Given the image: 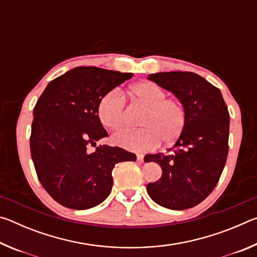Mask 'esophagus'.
<instances>
[{
  "label": "esophagus",
  "instance_id": "1",
  "mask_svg": "<svg viewBox=\"0 0 257 257\" xmlns=\"http://www.w3.org/2000/svg\"><path fill=\"white\" fill-rule=\"evenodd\" d=\"M137 161L138 162H144V155L143 154H137Z\"/></svg>",
  "mask_w": 257,
  "mask_h": 257
}]
</instances>
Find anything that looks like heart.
I'll list each match as a JSON object with an SVG mask.
<instances>
[{
	"label": "heart",
	"mask_w": 257,
	"mask_h": 257,
	"mask_svg": "<svg viewBox=\"0 0 257 257\" xmlns=\"http://www.w3.org/2000/svg\"><path fill=\"white\" fill-rule=\"evenodd\" d=\"M130 94L146 108L143 116V129L121 128L112 135L113 142L124 150L144 152L160 145L172 144L186 128L187 113L182 104L175 98H165L167 94L160 86L143 81L130 87ZM98 119L104 127L115 129L125 120L124 101L119 92L104 94L97 105Z\"/></svg>",
	"instance_id": "1"
}]
</instances>
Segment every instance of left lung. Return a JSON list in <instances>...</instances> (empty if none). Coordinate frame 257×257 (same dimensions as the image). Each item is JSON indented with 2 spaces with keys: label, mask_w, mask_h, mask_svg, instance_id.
<instances>
[{
  "label": "left lung",
  "mask_w": 257,
  "mask_h": 257,
  "mask_svg": "<svg viewBox=\"0 0 257 257\" xmlns=\"http://www.w3.org/2000/svg\"><path fill=\"white\" fill-rule=\"evenodd\" d=\"M147 79L171 92L184 105L186 128L171 155L147 154L158 163L162 177L146 189L153 201L170 210H187L204 201L214 189L228 155L229 112L220 89L194 72L170 71Z\"/></svg>",
  "instance_id": "1"
}]
</instances>
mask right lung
Returning <instances> with one entry per match:
<instances>
[{"label": "right lung", "mask_w": 257, "mask_h": 257, "mask_svg": "<svg viewBox=\"0 0 257 257\" xmlns=\"http://www.w3.org/2000/svg\"><path fill=\"white\" fill-rule=\"evenodd\" d=\"M134 76L96 67H77L49 82L34 108L30 152L38 179L53 199L87 210L111 193L114 165L135 161L120 147L87 146L107 136L98 119L104 94Z\"/></svg>", "instance_id": "1"}]
</instances>
